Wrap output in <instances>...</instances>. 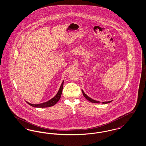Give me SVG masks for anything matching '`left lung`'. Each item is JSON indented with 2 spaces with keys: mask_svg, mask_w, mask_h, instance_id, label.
<instances>
[{
  "mask_svg": "<svg viewBox=\"0 0 146 146\" xmlns=\"http://www.w3.org/2000/svg\"><path fill=\"white\" fill-rule=\"evenodd\" d=\"M82 94H83L84 96L85 97V98L86 99H88V101L91 102V103H100V102H99V101H96V100H94V99L91 98L90 97H89L86 94L84 93V92L83 91V90H82ZM111 102H112V100H111V101H109V102H102V104H107V103H110Z\"/></svg>",
  "mask_w": 146,
  "mask_h": 146,
  "instance_id": "obj_1",
  "label": "left lung"
}]
</instances>
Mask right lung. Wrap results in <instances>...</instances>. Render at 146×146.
<instances>
[{
    "instance_id": "obj_1",
    "label": "right lung",
    "mask_w": 146,
    "mask_h": 146,
    "mask_svg": "<svg viewBox=\"0 0 146 146\" xmlns=\"http://www.w3.org/2000/svg\"><path fill=\"white\" fill-rule=\"evenodd\" d=\"M64 81H63V82H62L61 85V86L59 88V90H58V92L57 93V94H56V96L53 97L52 99L47 101L45 103H41V104H31L29 102H27L26 101V102L29 104V105H31V106H33V107H35V108H47V107H50V106H52L53 105L56 104L59 100V99H60L61 98V94L62 92V89H63V85H64Z\"/></svg>"
}]
</instances>
